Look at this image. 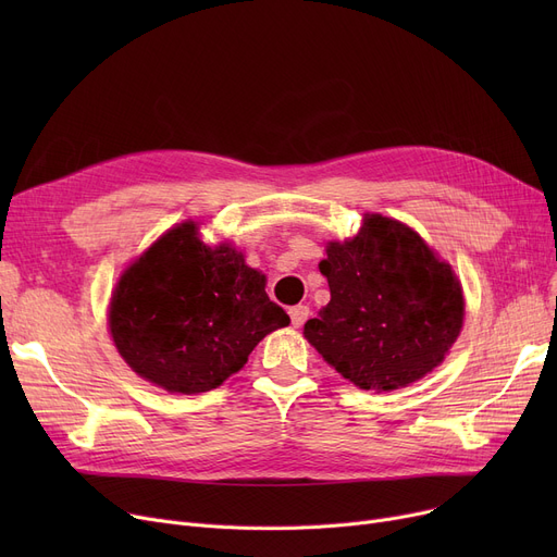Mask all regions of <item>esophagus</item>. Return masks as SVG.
I'll return each mask as SVG.
<instances>
[{
	"label": "esophagus",
	"instance_id": "obj_1",
	"mask_svg": "<svg viewBox=\"0 0 557 557\" xmlns=\"http://www.w3.org/2000/svg\"><path fill=\"white\" fill-rule=\"evenodd\" d=\"M288 315H290V323H294V327H300V325H305V320L309 318V307L307 305L290 307Z\"/></svg>",
	"mask_w": 557,
	"mask_h": 557
}]
</instances>
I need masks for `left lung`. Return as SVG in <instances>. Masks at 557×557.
Instances as JSON below:
<instances>
[{"instance_id":"left-lung-1","label":"left lung","mask_w":557,"mask_h":557,"mask_svg":"<svg viewBox=\"0 0 557 557\" xmlns=\"http://www.w3.org/2000/svg\"><path fill=\"white\" fill-rule=\"evenodd\" d=\"M320 273L332 300L305 336L363 391L418 382L460 334L465 302L451 267L395 219L368 214L355 239L330 242Z\"/></svg>"}]
</instances>
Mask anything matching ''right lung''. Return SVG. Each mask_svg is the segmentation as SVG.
Instances as JSON below:
<instances>
[{"mask_svg":"<svg viewBox=\"0 0 557 557\" xmlns=\"http://www.w3.org/2000/svg\"><path fill=\"white\" fill-rule=\"evenodd\" d=\"M267 277L227 244L181 223L122 275L110 334L124 361L169 393H205L244 368L255 345L290 318L267 296Z\"/></svg>","mask_w":557,"mask_h":557,"instance_id":"add662e5","label":"right lung"}]
</instances>
